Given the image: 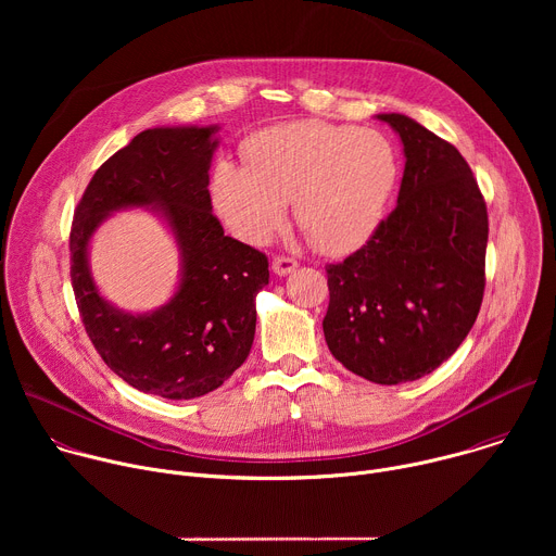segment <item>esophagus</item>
<instances>
[{
	"mask_svg": "<svg viewBox=\"0 0 556 556\" xmlns=\"http://www.w3.org/2000/svg\"><path fill=\"white\" fill-rule=\"evenodd\" d=\"M296 266H299V264H296V260L286 257V255H279V257H275V260H273V273H275V275H279V277L290 275Z\"/></svg>",
	"mask_w": 556,
	"mask_h": 556,
	"instance_id": "esophagus-1",
	"label": "esophagus"
}]
</instances>
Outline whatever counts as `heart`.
Returning <instances> with one entry per match:
<instances>
[{
	"label": "heart",
	"instance_id": "obj_1",
	"mask_svg": "<svg viewBox=\"0 0 556 556\" xmlns=\"http://www.w3.org/2000/svg\"><path fill=\"white\" fill-rule=\"evenodd\" d=\"M247 165L215 167L211 193L224 224L249 244H266L288 202L314 249L348 253L384 217L401 165L389 138L316 118L266 127L244 142Z\"/></svg>",
	"mask_w": 556,
	"mask_h": 556
}]
</instances>
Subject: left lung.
<instances>
[{
	"label": "left lung",
	"mask_w": 556,
	"mask_h": 556,
	"mask_svg": "<svg viewBox=\"0 0 556 556\" xmlns=\"http://www.w3.org/2000/svg\"><path fill=\"white\" fill-rule=\"evenodd\" d=\"M401 136L399 204L365 247L326 266V343L378 384L418 380L466 339L486 286L489 213L462 153L403 114H378Z\"/></svg>",
	"instance_id": "obj_1"
}]
</instances>
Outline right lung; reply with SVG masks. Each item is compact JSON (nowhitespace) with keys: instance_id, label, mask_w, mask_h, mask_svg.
Listing matches in <instances>:
<instances>
[{"instance_id":"1","label":"right lung","mask_w":556,"mask_h":556,"mask_svg":"<svg viewBox=\"0 0 556 556\" xmlns=\"http://www.w3.org/2000/svg\"><path fill=\"white\" fill-rule=\"evenodd\" d=\"M215 131H140L97 169L70 230V277L92 345L125 382L169 401L200 399L247 361L257 324L255 296L268 283V257L224 235L211 211ZM129 205L161 210L184 255L179 292L151 315L110 306L87 266L93 230L112 210Z\"/></svg>"}]
</instances>
